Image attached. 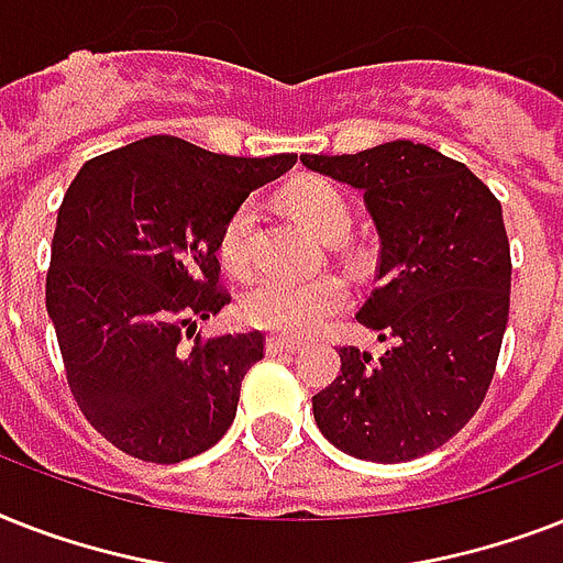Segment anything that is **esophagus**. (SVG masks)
<instances>
[{"instance_id": "esophagus-1", "label": "esophagus", "mask_w": 563, "mask_h": 563, "mask_svg": "<svg viewBox=\"0 0 563 563\" xmlns=\"http://www.w3.org/2000/svg\"><path fill=\"white\" fill-rule=\"evenodd\" d=\"M303 344L295 342V339H280V335H272L268 342H265V351L268 356H280V353H298Z\"/></svg>"}]
</instances>
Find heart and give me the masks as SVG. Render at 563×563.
Masks as SVG:
<instances>
[{
    "instance_id": "b5f03b06",
    "label": "heart",
    "mask_w": 563,
    "mask_h": 563,
    "mask_svg": "<svg viewBox=\"0 0 563 563\" xmlns=\"http://www.w3.org/2000/svg\"><path fill=\"white\" fill-rule=\"evenodd\" d=\"M289 210L307 221L318 236L339 239L353 224L351 201L330 180H300L286 192ZM251 230L254 203L242 201L221 230L219 254L233 274H245L251 265ZM351 303V289L339 274H324L316 280L289 277H260L242 298V318L256 330L303 339L316 333Z\"/></svg>"
}]
</instances>
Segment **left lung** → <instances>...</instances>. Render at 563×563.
Masks as SVG:
<instances>
[{
	"label": "left lung",
	"mask_w": 563,
	"mask_h": 563,
	"mask_svg": "<svg viewBox=\"0 0 563 563\" xmlns=\"http://www.w3.org/2000/svg\"><path fill=\"white\" fill-rule=\"evenodd\" d=\"M300 163L365 192L379 286L356 318L391 344L379 360L339 347L342 374L312 415L347 455L411 462L476 415L497 371L511 300L503 207L464 163L409 140Z\"/></svg>",
	"instance_id": "8db88e82"
}]
</instances>
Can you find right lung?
Instances as JSON below:
<instances>
[{
  "label": "right lung",
  "mask_w": 563,
  "mask_h": 563,
  "mask_svg": "<svg viewBox=\"0 0 563 563\" xmlns=\"http://www.w3.org/2000/svg\"><path fill=\"white\" fill-rule=\"evenodd\" d=\"M295 161L157 134L87 161L66 189L46 309L78 409L122 453L184 462L236 418L265 335L201 339L195 327L230 303L216 256L228 219Z\"/></svg>",
  "instance_id": "obj_1"
}]
</instances>
